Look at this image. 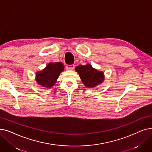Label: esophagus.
<instances>
[{
	"instance_id": "34e87169",
	"label": "esophagus",
	"mask_w": 152,
	"mask_h": 152,
	"mask_svg": "<svg viewBox=\"0 0 152 152\" xmlns=\"http://www.w3.org/2000/svg\"><path fill=\"white\" fill-rule=\"evenodd\" d=\"M75 68V65L71 64V65H67L66 66V69L68 71H72Z\"/></svg>"
}]
</instances>
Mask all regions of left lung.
Wrapping results in <instances>:
<instances>
[{
	"instance_id": "8db88e82",
	"label": "left lung",
	"mask_w": 152,
	"mask_h": 152,
	"mask_svg": "<svg viewBox=\"0 0 152 152\" xmlns=\"http://www.w3.org/2000/svg\"><path fill=\"white\" fill-rule=\"evenodd\" d=\"M75 71L80 75L83 84L88 88H95L104 82V72L94 68L90 64L78 65Z\"/></svg>"
}]
</instances>
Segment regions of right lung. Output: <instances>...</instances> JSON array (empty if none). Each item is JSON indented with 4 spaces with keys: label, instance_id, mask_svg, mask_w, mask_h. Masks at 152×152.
Segmentation results:
<instances>
[{
    "label": "right lung",
    "instance_id": "right-lung-1",
    "mask_svg": "<svg viewBox=\"0 0 152 152\" xmlns=\"http://www.w3.org/2000/svg\"><path fill=\"white\" fill-rule=\"evenodd\" d=\"M64 66L61 62H51L41 71L36 72L37 83L42 87L51 88L55 84L58 77L64 70Z\"/></svg>",
    "mask_w": 152,
    "mask_h": 152
}]
</instances>
